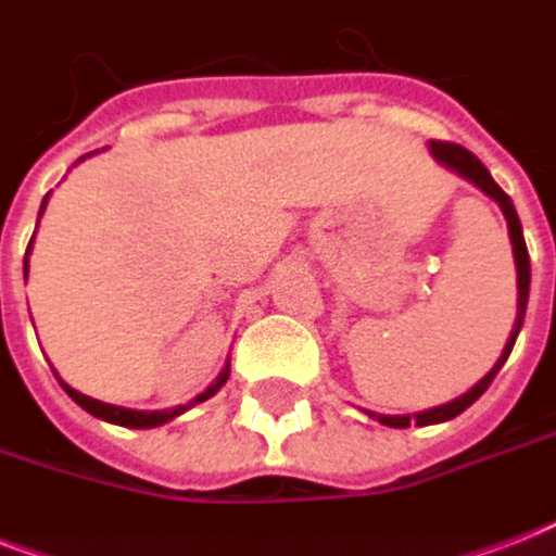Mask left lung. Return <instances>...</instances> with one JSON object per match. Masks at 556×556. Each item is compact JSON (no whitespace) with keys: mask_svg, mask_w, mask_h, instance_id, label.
Returning a JSON list of instances; mask_svg holds the SVG:
<instances>
[{"mask_svg":"<svg viewBox=\"0 0 556 556\" xmlns=\"http://www.w3.org/2000/svg\"><path fill=\"white\" fill-rule=\"evenodd\" d=\"M430 155L439 161L441 167H447L450 173H456L458 178H465L476 190H482L488 199H493L500 204L502 216L508 222V236H510V244H514V262H517V320H514V329H510V338L502 349L500 361L493 364V369L484 375L476 387H470L465 395H458L456 401H450V404H441V406H432V409H424V413H415V415H380V413H369L364 409L369 418L380 421L383 427H397V430H404L409 424L415 421V427H427V424H441V421H450V418H456L467 409V406L473 404L482 397V392L493 383L496 378V371L505 366L508 361L510 349L517 343V334L522 329V320H526V308H528V291H531V260H528V248H526V239H522V225H519V216L517 210H514V201L508 199V192L502 190L496 181L491 178L488 167H484L482 161L476 159L473 152H467L465 147H458V143H441V141H430Z\"/></svg>","mask_w":556,"mask_h":556,"instance_id":"left-lung-1","label":"left lung"}]
</instances>
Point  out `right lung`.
<instances>
[{
    "mask_svg": "<svg viewBox=\"0 0 556 556\" xmlns=\"http://www.w3.org/2000/svg\"><path fill=\"white\" fill-rule=\"evenodd\" d=\"M83 159H89V155H83ZM80 159V161H83ZM51 195V192H48ZM48 195L42 199V207H39V216H42V210H46L48 204ZM39 225V222H37ZM30 244H34V236H30ZM30 244H28V253H25V265H22V274H25V279H28V256H30ZM230 378V361L225 364V369L218 371V378L210 383L201 395H195L190 401V404H181V406H173V409H126V406H115V404H103V401H98V397H89L83 395V392H77V389H72L65 380H60V375H56V380H60V387L68 392V397H72L74 404H80L83 409L89 415H94V418H103V421L109 424H121V427H132V430H150V427H161V424L173 421V418H178L181 413H187L190 406L201 404V401H207V397H213L218 392V389L225 387V380Z\"/></svg>",
    "mask_w": 556,
    "mask_h": 556,
    "instance_id": "right-lung-1",
    "label": "right lung"
}]
</instances>
